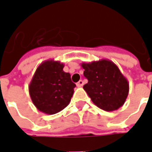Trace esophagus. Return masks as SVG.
<instances>
[{"label":"esophagus","instance_id":"34e87169","mask_svg":"<svg viewBox=\"0 0 152 152\" xmlns=\"http://www.w3.org/2000/svg\"><path fill=\"white\" fill-rule=\"evenodd\" d=\"M83 85H84V81L81 80L76 83V86H77V87H81V86H83Z\"/></svg>","mask_w":152,"mask_h":152}]
</instances>
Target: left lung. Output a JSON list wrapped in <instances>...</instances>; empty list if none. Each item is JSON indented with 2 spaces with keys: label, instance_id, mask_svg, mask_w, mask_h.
I'll return each mask as SVG.
<instances>
[{
  "label": "left lung",
  "instance_id": "obj_1",
  "mask_svg": "<svg viewBox=\"0 0 152 152\" xmlns=\"http://www.w3.org/2000/svg\"><path fill=\"white\" fill-rule=\"evenodd\" d=\"M81 66L88 79L83 89L98 107L113 112L124 105L129 94V82L112 61L82 63Z\"/></svg>",
  "mask_w": 152,
  "mask_h": 152
}]
</instances>
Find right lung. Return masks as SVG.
I'll return each mask as SVG.
<instances>
[{"mask_svg": "<svg viewBox=\"0 0 152 152\" xmlns=\"http://www.w3.org/2000/svg\"><path fill=\"white\" fill-rule=\"evenodd\" d=\"M63 67V63L49 59L36 70L28 89L31 101L40 112L56 114L69 104L76 85Z\"/></svg>", "mask_w": 152, "mask_h": 152, "instance_id": "1", "label": "right lung"}]
</instances>
